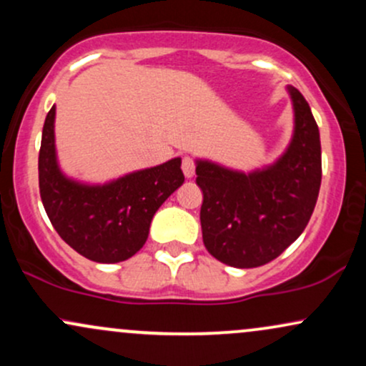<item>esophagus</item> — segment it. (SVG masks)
<instances>
[{
    "label": "esophagus",
    "instance_id": "34e87169",
    "mask_svg": "<svg viewBox=\"0 0 366 366\" xmlns=\"http://www.w3.org/2000/svg\"><path fill=\"white\" fill-rule=\"evenodd\" d=\"M182 172H184V175H186L187 179H191L192 175H194V172H196L194 159L189 158V157H184V159H182Z\"/></svg>",
    "mask_w": 366,
    "mask_h": 366
}]
</instances>
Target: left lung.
Instances as JSON below:
<instances>
[{"label":"left lung","instance_id":"1","mask_svg":"<svg viewBox=\"0 0 366 366\" xmlns=\"http://www.w3.org/2000/svg\"><path fill=\"white\" fill-rule=\"evenodd\" d=\"M294 132L284 154L249 174L196 159L203 191L201 230L208 253L236 268L275 259L308 225L322 182V148L310 104L287 86Z\"/></svg>","mask_w":366,"mask_h":366}]
</instances>
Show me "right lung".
Segmentation results:
<instances>
[{
	"label": "right lung",
	"instance_id": "1",
	"mask_svg": "<svg viewBox=\"0 0 366 366\" xmlns=\"http://www.w3.org/2000/svg\"><path fill=\"white\" fill-rule=\"evenodd\" d=\"M54 113L48 112L39 149V192L54 230L79 254L98 263L129 259L144 246L154 213L184 182L180 158L107 184H84L60 170Z\"/></svg>",
	"mask_w": 366,
	"mask_h": 366
}]
</instances>
